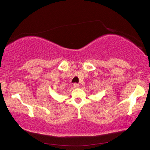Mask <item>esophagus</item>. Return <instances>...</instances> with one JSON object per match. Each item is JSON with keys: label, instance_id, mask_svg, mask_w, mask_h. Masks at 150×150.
I'll return each mask as SVG.
<instances>
[{"label": "esophagus", "instance_id": "obj_1", "mask_svg": "<svg viewBox=\"0 0 150 150\" xmlns=\"http://www.w3.org/2000/svg\"><path fill=\"white\" fill-rule=\"evenodd\" d=\"M73 86H74V88H77L79 87V84H77V83H74V84H73Z\"/></svg>", "mask_w": 150, "mask_h": 150}]
</instances>
